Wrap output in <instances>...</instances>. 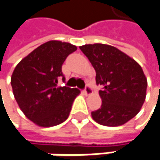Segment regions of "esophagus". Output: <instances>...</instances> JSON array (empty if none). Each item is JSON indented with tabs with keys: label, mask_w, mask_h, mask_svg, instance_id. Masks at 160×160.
Listing matches in <instances>:
<instances>
[{
	"label": "esophagus",
	"mask_w": 160,
	"mask_h": 160,
	"mask_svg": "<svg viewBox=\"0 0 160 160\" xmlns=\"http://www.w3.org/2000/svg\"><path fill=\"white\" fill-rule=\"evenodd\" d=\"M84 93L86 95L92 94V89L89 85H87V86L85 87V89H84Z\"/></svg>",
	"instance_id": "esophagus-1"
}]
</instances>
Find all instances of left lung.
I'll use <instances>...</instances> for the list:
<instances>
[{
  "instance_id": "8db88e82",
  "label": "left lung",
  "mask_w": 160,
  "mask_h": 160,
  "mask_svg": "<svg viewBox=\"0 0 160 160\" xmlns=\"http://www.w3.org/2000/svg\"><path fill=\"white\" fill-rule=\"evenodd\" d=\"M80 50L96 71L101 108L92 112L96 123L105 126L122 125L141 109L148 80L141 66L118 48L104 44L84 45Z\"/></svg>"
}]
</instances>
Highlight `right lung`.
<instances>
[{"instance_id": "obj_1", "label": "right lung", "mask_w": 160, "mask_h": 160, "mask_svg": "<svg viewBox=\"0 0 160 160\" xmlns=\"http://www.w3.org/2000/svg\"><path fill=\"white\" fill-rule=\"evenodd\" d=\"M77 50L69 43L52 40L32 51L15 67L11 85L14 98L24 115L43 127L63 123L80 93L77 88L59 87L58 79L65 77L62 64Z\"/></svg>"}]
</instances>
